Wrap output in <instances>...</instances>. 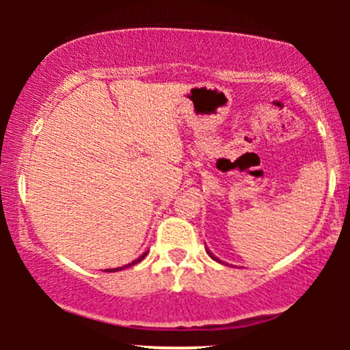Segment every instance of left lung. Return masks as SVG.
Returning a JSON list of instances; mask_svg holds the SVG:
<instances>
[{
    "label": "left lung",
    "mask_w": 350,
    "mask_h": 350,
    "mask_svg": "<svg viewBox=\"0 0 350 350\" xmlns=\"http://www.w3.org/2000/svg\"><path fill=\"white\" fill-rule=\"evenodd\" d=\"M206 252H208V256H210V257H211V259H213V260H217V262H220V264H225V262H221V260H220V259H218V257H217V256H213V254H211V252H210V250H208V247H206ZM227 266H228V264H227Z\"/></svg>",
    "instance_id": "obj_1"
}]
</instances>
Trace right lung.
<instances>
[{
    "instance_id": "1",
    "label": "right lung",
    "mask_w": 350,
    "mask_h": 350,
    "mask_svg": "<svg viewBox=\"0 0 350 350\" xmlns=\"http://www.w3.org/2000/svg\"><path fill=\"white\" fill-rule=\"evenodd\" d=\"M146 256H147V252H144V254H142V256H140V257H139V259H137V260H133V262H132V264H126V266H123V267H130V266H133V264L140 262V260H142V259H144V257H146ZM123 267H120V269H123ZM120 269H113V271H120Z\"/></svg>"
}]
</instances>
